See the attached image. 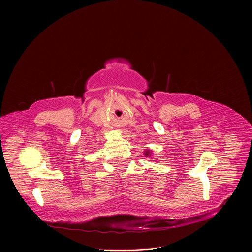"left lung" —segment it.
Masks as SVG:
<instances>
[{
  "mask_svg": "<svg viewBox=\"0 0 252 252\" xmlns=\"http://www.w3.org/2000/svg\"><path fill=\"white\" fill-rule=\"evenodd\" d=\"M146 156L149 157V156H150V153H149V152H146Z\"/></svg>",
  "mask_w": 252,
  "mask_h": 252,
  "instance_id": "8db88e82",
  "label": "left lung"
}]
</instances>
